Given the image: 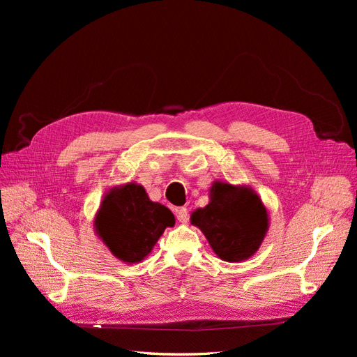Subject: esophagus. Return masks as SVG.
I'll return each instance as SVG.
<instances>
[{"mask_svg": "<svg viewBox=\"0 0 357 357\" xmlns=\"http://www.w3.org/2000/svg\"><path fill=\"white\" fill-rule=\"evenodd\" d=\"M176 215H177V219H178L180 223H186L189 220V211L185 207L176 208Z\"/></svg>", "mask_w": 357, "mask_h": 357, "instance_id": "obj_1", "label": "esophagus"}]
</instances>
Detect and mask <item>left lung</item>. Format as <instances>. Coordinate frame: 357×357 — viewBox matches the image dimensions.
Instances as JSON below:
<instances>
[{
	"mask_svg": "<svg viewBox=\"0 0 357 357\" xmlns=\"http://www.w3.org/2000/svg\"><path fill=\"white\" fill-rule=\"evenodd\" d=\"M210 202L190 214L213 252L226 262H243L261 247L269 228V215L261 197L245 185L215 180Z\"/></svg>",
	"mask_w": 357,
	"mask_h": 357,
	"instance_id": "left-lung-1",
	"label": "left lung"
}]
</instances>
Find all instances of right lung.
Instances as JSON below:
<instances>
[{
  "label": "right lung",
  "mask_w": 357,
  "mask_h": 357,
  "mask_svg": "<svg viewBox=\"0 0 357 357\" xmlns=\"http://www.w3.org/2000/svg\"><path fill=\"white\" fill-rule=\"evenodd\" d=\"M176 225L165 205L150 201L135 181L105 193L93 219V229L112 255L125 264H138L152 253L167 228Z\"/></svg>",
  "instance_id": "1"
}]
</instances>
